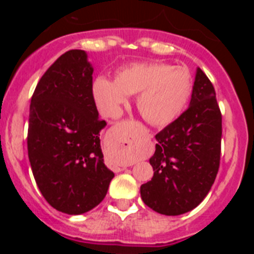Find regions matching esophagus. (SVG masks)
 <instances>
[{"label": "esophagus", "instance_id": "obj_1", "mask_svg": "<svg viewBox=\"0 0 254 254\" xmlns=\"http://www.w3.org/2000/svg\"><path fill=\"white\" fill-rule=\"evenodd\" d=\"M133 164H134V161H133ZM129 165H131V164H129ZM122 169H125V167H121V168H117V170H122Z\"/></svg>", "mask_w": 254, "mask_h": 254}]
</instances>
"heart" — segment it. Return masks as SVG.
<instances>
[{"label": "heart", "mask_w": 254, "mask_h": 254, "mask_svg": "<svg viewBox=\"0 0 254 254\" xmlns=\"http://www.w3.org/2000/svg\"><path fill=\"white\" fill-rule=\"evenodd\" d=\"M192 89V76L186 67L149 62L122 67L116 72L114 81L95 78L91 93L100 113L108 118H117L128 95L137 94L136 107L141 117L149 125L161 127L179 117Z\"/></svg>", "instance_id": "1"}]
</instances>
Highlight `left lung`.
I'll use <instances>...</instances> for the list:
<instances>
[{
  "label": "left lung",
  "mask_w": 254,
  "mask_h": 254,
  "mask_svg": "<svg viewBox=\"0 0 254 254\" xmlns=\"http://www.w3.org/2000/svg\"><path fill=\"white\" fill-rule=\"evenodd\" d=\"M221 133L214 85L197 68L190 107L155 136L154 177L140 188L145 205L176 216L202 202L219 172Z\"/></svg>",
  "instance_id": "8db88e82"
}]
</instances>
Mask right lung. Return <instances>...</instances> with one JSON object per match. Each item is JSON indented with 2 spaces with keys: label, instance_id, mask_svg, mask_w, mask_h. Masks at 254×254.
Masks as SVG:
<instances>
[{
  "label": "right lung",
  "instance_id": "add662e5",
  "mask_svg": "<svg viewBox=\"0 0 254 254\" xmlns=\"http://www.w3.org/2000/svg\"><path fill=\"white\" fill-rule=\"evenodd\" d=\"M93 67L81 49L61 56L31 96L28 155L47 202L68 215L90 211L104 199L114 173L105 167L94 102Z\"/></svg>",
  "mask_w": 254,
  "mask_h": 254
}]
</instances>
